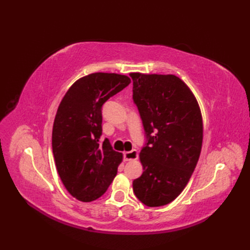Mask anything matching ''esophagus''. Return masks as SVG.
Returning <instances> with one entry per match:
<instances>
[{
  "mask_svg": "<svg viewBox=\"0 0 250 250\" xmlns=\"http://www.w3.org/2000/svg\"><path fill=\"white\" fill-rule=\"evenodd\" d=\"M138 151L135 149H132L131 151H129V152H125L124 153V160L126 162L128 161H133V160H137L138 158Z\"/></svg>",
  "mask_w": 250,
  "mask_h": 250,
  "instance_id": "esophagus-1",
  "label": "esophagus"
}]
</instances>
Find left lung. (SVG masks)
<instances>
[{"instance_id": "8db88e82", "label": "left lung", "mask_w": 250, "mask_h": 250, "mask_svg": "<svg viewBox=\"0 0 250 250\" xmlns=\"http://www.w3.org/2000/svg\"><path fill=\"white\" fill-rule=\"evenodd\" d=\"M147 144L140 153L144 172L133 192L147 207L166 206L184 191L199 160L203 125L199 105L175 75L131 73Z\"/></svg>"}]
</instances>
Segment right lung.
Wrapping results in <instances>:
<instances>
[{
  "instance_id": "right-lung-1",
  "label": "right lung",
  "mask_w": 250,
  "mask_h": 250,
  "mask_svg": "<svg viewBox=\"0 0 250 250\" xmlns=\"http://www.w3.org/2000/svg\"><path fill=\"white\" fill-rule=\"evenodd\" d=\"M131 82L125 75L93 73L78 79L60 102L52 131L59 177L73 197L90 202L106 192L122 153L102 134V105Z\"/></svg>"
}]
</instances>
